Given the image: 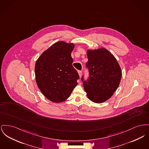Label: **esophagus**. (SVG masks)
<instances>
[{
    "mask_svg": "<svg viewBox=\"0 0 149 149\" xmlns=\"http://www.w3.org/2000/svg\"><path fill=\"white\" fill-rule=\"evenodd\" d=\"M78 74H79V77H80L81 76V74H82V71H80V70H79V71H78Z\"/></svg>",
    "mask_w": 149,
    "mask_h": 149,
    "instance_id": "1",
    "label": "esophagus"
}]
</instances>
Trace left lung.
Wrapping results in <instances>:
<instances>
[{"label": "left lung", "instance_id": "obj_1", "mask_svg": "<svg viewBox=\"0 0 149 149\" xmlns=\"http://www.w3.org/2000/svg\"><path fill=\"white\" fill-rule=\"evenodd\" d=\"M86 67L89 72L87 81L83 76L84 89L88 98L101 104L109 99L118 87L121 78V68L113 54L104 48L87 50Z\"/></svg>", "mask_w": 149, "mask_h": 149}]
</instances>
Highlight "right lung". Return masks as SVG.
<instances>
[{
	"instance_id": "obj_1",
	"label": "right lung",
	"mask_w": 149,
	"mask_h": 149,
	"mask_svg": "<svg viewBox=\"0 0 149 149\" xmlns=\"http://www.w3.org/2000/svg\"><path fill=\"white\" fill-rule=\"evenodd\" d=\"M75 45L63 41L45 50L36 62L35 80L43 95L54 102H61L70 96L78 84L79 76L72 65L71 54Z\"/></svg>"
}]
</instances>
